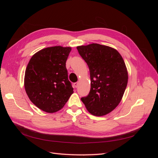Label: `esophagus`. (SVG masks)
Wrapping results in <instances>:
<instances>
[{
	"mask_svg": "<svg viewBox=\"0 0 158 158\" xmlns=\"http://www.w3.org/2000/svg\"><path fill=\"white\" fill-rule=\"evenodd\" d=\"M78 85H79V83H78V82H76V83L74 84V85L75 88H77V87L78 86Z\"/></svg>",
	"mask_w": 158,
	"mask_h": 158,
	"instance_id": "obj_1",
	"label": "esophagus"
}]
</instances>
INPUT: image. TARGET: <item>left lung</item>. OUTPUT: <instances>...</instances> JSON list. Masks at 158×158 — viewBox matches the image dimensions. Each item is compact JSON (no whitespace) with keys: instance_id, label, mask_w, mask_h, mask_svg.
Returning <instances> with one entry per match:
<instances>
[{"instance_id":"left-lung-1","label":"left lung","mask_w":158,"mask_h":158,"mask_svg":"<svg viewBox=\"0 0 158 158\" xmlns=\"http://www.w3.org/2000/svg\"><path fill=\"white\" fill-rule=\"evenodd\" d=\"M76 48L88 66L91 80L89 93L81 100L93 115H106L118 106L126 89L125 61L115 49L107 45L92 44Z\"/></svg>"}]
</instances>
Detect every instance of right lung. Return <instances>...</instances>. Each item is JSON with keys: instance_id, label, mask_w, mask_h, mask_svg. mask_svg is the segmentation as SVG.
Listing matches in <instances>:
<instances>
[{"instance_id": "add662e5", "label": "right lung", "mask_w": 158, "mask_h": 158, "mask_svg": "<svg viewBox=\"0 0 158 158\" xmlns=\"http://www.w3.org/2000/svg\"><path fill=\"white\" fill-rule=\"evenodd\" d=\"M72 48L60 45L47 47L32 56L24 76V88L30 101L47 113L63 108L73 94L68 79L66 62Z\"/></svg>"}]
</instances>
